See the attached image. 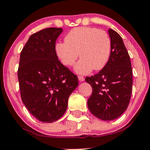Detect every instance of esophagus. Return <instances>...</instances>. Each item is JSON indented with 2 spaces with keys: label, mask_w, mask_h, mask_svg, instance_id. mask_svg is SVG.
<instances>
[{
  "label": "esophagus",
  "mask_w": 150,
  "mask_h": 150,
  "mask_svg": "<svg viewBox=\"0 0 150 150\" xmlns=\"http://www.w3.org/2000/svg\"><path fill=\"white\" fill-rule=\"evenodd\" d=\"M78 79H79V81H80V82H83V81H85V78L82 76H78Z\"/></svg>",
  "instance_id": "1"
}]
</instances>
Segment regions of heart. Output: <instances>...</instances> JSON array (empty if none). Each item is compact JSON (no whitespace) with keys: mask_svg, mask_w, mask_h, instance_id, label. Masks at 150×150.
Listing matches in <instances>:
<instances>
[{"mask_svg":"<svg viewBox=\"0 0 150 150\" xmlns=\"http://www.w3.org/2000/svg\"><path fill=\"white\" fill-rule=\"evenodd\" d=\"M112 42L107 32L94 27H79L70 31L65 42L55 44L54 51L61 63L70 67L79 55L81 59L74 67L77 74H86L93 69L105 68L109 61Z\"/></svg>","mask_w":150,"mask_h":150,"instance_id":"heart-1","label":"heart"}]
</instances>
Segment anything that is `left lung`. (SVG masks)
<instances>
[{
    "label": "left lung",
    "mask_w": 150,
    "mask_h": 150,
    "mask_svg": "<svg viewBox=\"0 0 150 150\" xmlns=\"http://www.w3.org/2000/svg\"><path fill=\"white\" fill-rule=\"evenodd\" d=\"M112 42L111 55L108 64L94 76L85 81L93 92L88 100L91 113L104 121L119 118L127 108L132 86V69L123 40L116 31L108 29Z\"/></svg>",
    "instance_id": "obj_1"
}]
</instances>
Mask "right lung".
<instances>
[{
  "instance_id": "add662e5",
  "label": "right lung",
  "mask_w": 150,
  "mask_h": 150,
  "mask_svg": "<svg viewBox=\"0 0 150 150\" xmlns=\"http://www.w3.org/2000/svg\"><path fill=\"white\" fill-rule=\"evenodd\" d=\"M63 30L47 28L31 35L20 57L18 76L21 99L40 122L52 123L64 115L78 78L55 54L56 40Z\"/></svg>"
}]
</instances>
